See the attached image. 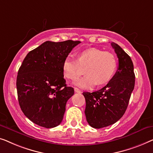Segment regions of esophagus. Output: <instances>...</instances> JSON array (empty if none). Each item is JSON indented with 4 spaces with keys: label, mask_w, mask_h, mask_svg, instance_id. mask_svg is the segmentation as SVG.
Segmentation results:
<instances>
[{
    "label": "esophagus",
    "mask_w": 153,
    "mask_h": 153,
    "mask_svg": "<svg viewBox=\"0 0 153 153\" xmlns=\"http://www.w3.org/2000/svg\"><path fill=\"white\" fill-rule=\"evenodd\" d=\"M74 91H75V92H76V93H81V91L80 90H79L78 88H77V87H75L74 88Z\"/></svg>",
    "instance_id": "1"
}]
</instances>
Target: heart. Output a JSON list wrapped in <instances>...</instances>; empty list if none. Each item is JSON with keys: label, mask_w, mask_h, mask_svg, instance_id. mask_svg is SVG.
<instances>
[{"label": "heart", "mask_w": 153, "mask_h": 153, "mask_svg": "<svg viewBox=\"0 0 153 153\" xmlns=\"http://www.w3.org/2000/svg\"><path fill=\"white\" fill-rule=\"evenodd\" d=\"M80 67H85V76L77 79L74 85L82 89H89L96 84L103 85L109 82L114 76L117 68V58L112 53L100 49L91 48L79 52L76 60L66 57L62 62L64 77L74 80L79 75Z\"/></svg>", "instance_id": "heart-1"}]
</instances>
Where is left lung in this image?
Returning a JSON list of instances; mask_svg holds the SVG:
<instances>
[{
	"mask_svg": "<svg viewBox=\"0 0 153 153\" xmlns=\"http://www.w3.org/2000/svg\"><path fill=\"white\" fill-rule=\"evenodd\" d=\"M111 44L119 58L115 75L98 91L82 93L86 101V119L90 126L97 129L115 123L123 116L134 87L132 59L117 44Z\"/></svg>",
	"mask_w": 153,
	"mask_h": 153,
	"instance_id": "8db88e82",
	"label": "left lung"
}]
</instances>
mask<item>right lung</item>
I'll use <instances>...</instances> for the list:
<instances>
[{
	"label": "right lung",
	"instance_id": "obj_1",
	"mask_svg": "<svg viewBox=\"0 0 153 153\" xmlns=\"http://www.w3.org/2000/svg\"><path fill=\"white\" fill-rule=\"evenodd\" d=\"M79 41H47L30 51L16 78L19 103L25 117L38 126L52 128L63 119L66 105L74 94L66 87L62 62Z\"/></svg>",
	"mask_w": 153,
	"mask_h": 153
}]
</instances>
